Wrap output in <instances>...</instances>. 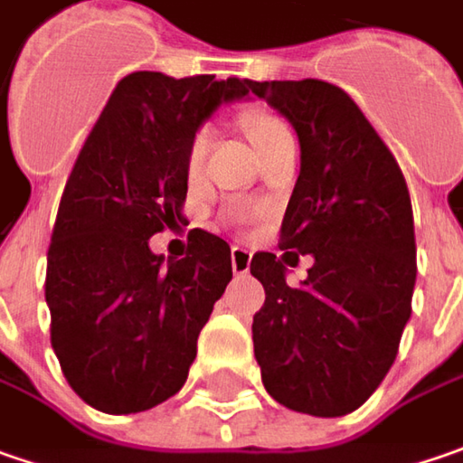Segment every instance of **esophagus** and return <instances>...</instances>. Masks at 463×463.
<instances>
[{
    "label": "esophagus",
    "mask_w": 463,
    "mask_h": 463,
    "mask_svg": "<svg viewBox=\"0 0 463 463\" xmlns=\"http://www.w3.org/2000/svg\"><path fill=\"white\" fill-rule=\"evenodd\" d=\"M231 264H232V271H235L238 277H241V274H249V269H251V251H249V249H243V246H232Z\"/></svg>",
    "instance_id": "esophagus-1"
}]
</instances>
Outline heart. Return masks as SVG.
<instances>
[{
	"label": "heart",
	"mask_w": 463,
	"mask_h": 463,
	"mask_svg": "<svg viewBox=\"0 0 463 463\" xmlns=\"http://www.w3.org/2000/svg\"><path fill=\"white\" fill-rule=\"evenodd\" d=\"M246 129L251 134L256 150L264 152L271 147L279 137L290 134L288 124L282 118H277L274 113L267 111H253L246 116ZM212 147V127L210 124H202L199 129H194L192 139H189V150H186V171L189 175H199L204 168V160H207V152Z\"/></svg>",
	"instance_id": "obj_1"
}]
</instances>
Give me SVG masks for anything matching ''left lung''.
Listing matches in <instances>:
<instances>
[{"label": "left lung", "mask_w": 463, "mask_h": 463, "mask_svg": "<svg viewBox=\"0 0 463 463\" xmlns=\"http://www.w3.org/2000/svg\"><path fill=\"white\" fill-rule=\"evenodd\" d=\"M298 131L300 175L279 251L251 274L267 300L253 316L264 389L288 410L342 417L368 402L396 360L412 313L417 246L410 189L396 157L342 88L324 80H249ZM317 261L290 288L284 261Z\"/></svg>", "instance_id": "1"}]
</instances>
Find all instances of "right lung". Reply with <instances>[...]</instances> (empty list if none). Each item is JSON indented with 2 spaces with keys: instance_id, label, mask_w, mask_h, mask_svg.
Wrapping results in <instances>:
<instances>
[{
  "instance_id": "add662e5",
  "label": "right lung",
  "mask_w": 463,
  "mask_h": 463,
  "mask_svg": "<svg viewBox=\"0 0 463 463\" xmlns=\"http://www.w3.org/2000/svg\"><path fill=\"white\" fill-rule=\"evenodd\" d=\"M249 80L131 71L74 160L46 267L51 347L74 393L109 414L152 410L181 392L196 339L232 279L231 246L189 231L184 259L150 251L186 222V150L220 103Z\"/></svg>"
}]
</instances>
